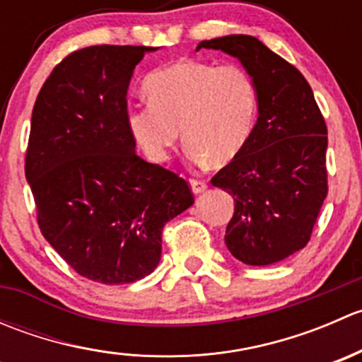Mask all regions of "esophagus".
<instances>
[{"label": "esophagus", "instance_id": "obj_1", "mask_svg": "<svg viewBox=\"0 0 362 362\" xmlns=\"http://www.w3.org/2000/svg\"><path fill=\"white\" fill-rule=\"evenodd\" d=\"M189 182H191V187H192V191L196 192V194H198V192H203L204 189H206V180H203V178L191 177V178H189Z\"/></svg>", "mask_w": 362, "mask_h": 362}]
</instances>
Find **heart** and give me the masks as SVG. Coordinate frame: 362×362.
<instances>
[{
	"instance_id": "heart-1",
	"label": "heart",
	"mask_w": 362,
	"mask_h": 362,
	"mask_svg": "<svg viewBox=\"0 0 362 362\" xmlns=\"http://www.w3.org/2000/svg\"><path fill=\"white\" fill-rule=\"evenodd\" d=\"M144 90L148 103L127 108L126 126L151 160L170 158L180 131L192 163H229L249 141L257 87L240 64L182 59L152 71Z\"/></svg>"
}]
</instances>
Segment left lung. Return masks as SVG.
<instances>
[{
	"label": "left lung",
	"instance_id": "obj_1",
	"mask_svg": "<svg viewBox=\"0 0 362 362\" xmlns=\"http://www.w3.org/2000/svg\"><path fill=\"white\" fill-rule=\"evenodd\" d=\"M199 49L238 57L257 87L252 134L211 184L235 199L226 245L238 261L268 266L306 247L327 196V127L298 68L254 36L204 40Z\"/></svg>",
	"mask_w": 362,
	"mask_h": 362
}]
</instances>
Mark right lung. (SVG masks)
Wrapping results in <instances>:
<instances>
[{
    "mask_svg": "<svg viewBox=\"0 0 362 362\" xmlns=\"http://www.w3.org/2000/svg\"><path fill=\"white\" fill-rule=\"evenodd\" d=\"M148 50H75L33 108L24 170L40 231L78 275L107 286L151 275L163 228L194 203L189 182L141 159L127 131V87Z\"/></svg>",
    "mask_w": 362,
    "mask_h": 362,
    "instance_id": "right-lung-1",
    "label": "right lung"
}]
</instances>
